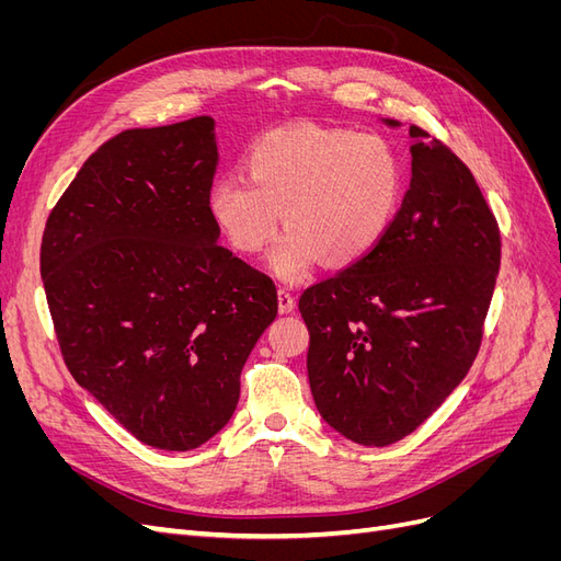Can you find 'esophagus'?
Returning <instances> with one entry per match:
<instances>
[{
	"instance_id": "esophagus-1",
	"label": "esophagus",
	"mask_w": 561,
	"mask_h": 561,
	"mask_svg": "<svg viewBox=\"0 0 561 561\" xmlns=\"http://www.w3.org/2000/svg\"><path fill=\"white\" fill-rule=\"evenodd\" d=\"M295 309H297V299L280 287V290H278V311L280 313H293Z\"/></svg>"
}]
</instances>
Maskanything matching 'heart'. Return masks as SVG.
I'll return each mask as SVG.
<instances>
[{
	"instance_id": "1",
	"label": "heart",
	"mask_w": 561,
	"mask_h": 561,
	"mask_svg": "<svg viewBox=\"0 0 561 561\" xmlns=\"http://www.w3.org/2000/svg\"><path fill=\"white\" fill-rule=\"evenodd\" d=\"M243 178H219L208 213L233 250L268 254L280 280L297 283L322 260L342 268L365 260L402 206L407 171L396 147L371 133L293 126L264 135Z\"/></svg>"
}]
</instances>
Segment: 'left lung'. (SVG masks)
I'll list each match as a JSON object with an SVG mask.
<instances>
[{
	"label": "left lung",
	"instance_id": "left-lung-1",
	"mask_svg": "<svg viewBox=\"0 0 561 561\" xmlns=\"http://www.w3.org/2000/svg\"><path fill=\"white\" fill-rule=\"evenodd\" d=\"M410 135L412 180L393 227L299 299L318 412L365 447L410 435L463 381L501 266L496 217L468 165L419 126Z\"/></svg>",
	"mask_w": 561,
	"mask_h": 561
}]
</instances>
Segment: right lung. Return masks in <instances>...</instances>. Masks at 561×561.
I'll list each match as a JSON object with an SVG mask.
<instances>
[{
    "label": "right lung",
    "mask_w": 561,
    "mask_h": 561,
    "mask_svg": "<svg viewBox=\"0 0 561 561\" xmlns=\"http://www.w3.org/2000/svg\"><path fill=\"white\" fill-rule=\"evenodd\" d=\"M215 118L130 128L50 210L42 278L67 369L140 443L190 451L233 416L276 285L217 245Z\"/></svg>",
    "instance_id": "1"
}]
</instances>
